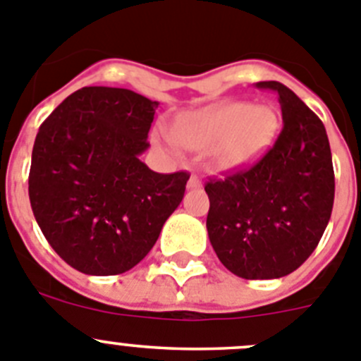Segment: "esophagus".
<instances>
[{"mask_svg":"<svg viewBox=\"0 0 361 361\" xmlns=\"http://www.w3.org/2000/svg\"><path fill=\"white\" fill-rule=\"evenodd\" d=\"M200 187H201V180L196 176V174H192L190 180H188V188H200Z\"/></svg>","mask_w":361,"mask_h":361,"instance_id":"34e87169","label":"esophagus"}]
</instances>
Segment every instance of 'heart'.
<instances>
[{
    "label": "heart",
    "mask_w": 361,
    "mask_h": 361,
    "mask_svg": "<svg viewBox=\"0 0 361 361\" xmlns=\"http://www.w3.org/2000/svg\"><path fill=\"white\" fill-rule=\"evenodd\" d=\"M279 116L271 106L245 102L214 104L181 113L173 122V136L187 149H209L216 167L235 171L257 161L274 144ZM158 145L174 151L176 142L164 131L154 135Z\"/></svg>",
    "instance_id": "1"
}]
</instances>
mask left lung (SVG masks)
<instances>
[{
	"mask_svg": "<svg viewBox=\"0 0 361 361\" xmlns=\"http://www.w3.org/2000/svg\"><path fill=\"white\" fill-rule=\"evenodd\" d=\"M279 95L282 129L264 157L207 181V230L214 252L248 281L291 274L317 248L329 223L334 171L322 120L290 87L257 82Z\"/></svg>",
	"mask_w": 361,
	"mask_h": 361,
	"instance_id": "left-lung-1",
	"label": "left lung"
}]
</instances>
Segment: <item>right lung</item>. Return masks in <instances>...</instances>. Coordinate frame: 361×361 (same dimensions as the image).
Returning <instances> with one entry per match:
<instances>
[{"label":"right lung","instance_id":"right-lung-1","mask_svg":"<svg viewBox=\"0 0 361 361\" xmlns=\"http://www.w3.org/2000/svg\"><path fill=\"white\" fill-rule=\"evenodd\" d=\"M157 100L87 86L44 120L32 151L28 196L39 228L86 275L124 274L151 252L190 174L154 173L149 147Z\"/></svg>","mask_w":361,"mask_h":361}]
</instances>
